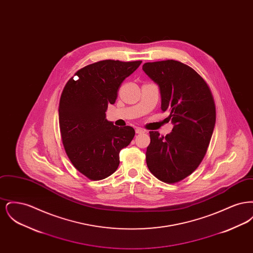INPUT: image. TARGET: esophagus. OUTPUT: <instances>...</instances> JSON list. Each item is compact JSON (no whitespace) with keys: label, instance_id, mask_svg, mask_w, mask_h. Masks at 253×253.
I'll use <instances>...</instances> for the list:
<instances>
[{"label":"esophagus","instance_id":"1","mask_svg":"<svg viewBox=\"0 0 253 253\" xmlns=\"http://www.w3.org/2000/svg\"><path fill=\"white\" fill-rule=\"evenodd\" d=\"M135 132H136V133H143V132H145V130L144 129H142V128H139V127H138V128L135 129Z\"/></svg>","mask_w":253,"mask_h":253}]
</instances>
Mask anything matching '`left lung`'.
Segmentation results:
<instances>
[{
    "label": "left lung",
    "instance_id": "1",
    "mask_svg": "<svg viewBox=\"0 0 253 253\" xmlns=\"http://www.w3.org/2000/svg\"><path fill=\"white\" fill-rule=\"evenodd\" d=\"M146 75L156 83L161 110L173 128L166 136L150 132L146 162L159 180L175 183L189 176L203 160L216 120L211 92L192 67L177 60L146 62Z\"/></svg>",
    "mask_w": 253,
    "mask_h": 253
}]
</instances>
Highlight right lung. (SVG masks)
<instances>
[{
    "mask_svg": "<svg viewBox=\"0 0 253 253\" xmlns=\"http://www.w3.org/2000/svg\"><path fill=\"white\" fill-rule=\"evenodd\" d=\"M141 60H105L75 74L63 88L59 106L62 144L74 167L92 180H101L120 165V152L134 136L131 126L118 127L106 120L109 104L116 102L123 81Z\"/></svg>",
    "mask_w": 253,
    "mask_h": 253,
    "instance_id": "add662e5",
    "label": "right lung"
}]
</instances>
